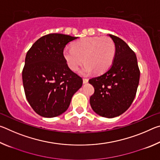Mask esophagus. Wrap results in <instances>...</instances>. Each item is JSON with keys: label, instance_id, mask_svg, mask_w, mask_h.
<instances>
[{"label": "esophagus", "instance_id": "esophagus-1", "mask_svg": "<svg viewBox=\"0 0 160 160\" xmlns=\"http://www.w3.org/2000/svg\"><path fill=\"white\" fill-rule=\"evenodd\" d=\"M88 82V78H83V83H87Z\"/></svg>", "mask_w": 160, "mask_h": 160}]
</instances>
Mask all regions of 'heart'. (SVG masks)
Returning <instances> with one entry per match:
<instances>
[{
	"label": "heart",
	"mask_w": 160,
	"mask_h": 160,
	"mask_svg": "<svg viewBox=\"0 0 160 160\" xmlns=\"http://www.w3.org/2000/svg\"><path fill=\"white\" fill-rule=\"evenodd\" d=\"M63 57L73 71L79 68L84 75L93 71L102 73L112 66L116 56V45L109 37H88L74 42L72 48H65Z\"/></svg>",
	"instance_id": "obj_1"
}]
</instances>
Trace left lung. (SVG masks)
Instances as JSON below:
<instances>
[{
  "instance_id": "1",
  "label": "left lung",
  "mask_w": 160,
  "mask_h": 160,
  "mask_svg": "<svg viewBox=\"0 0 160 160\" xmlns=\"http://www.w3.org/2000/svg\"><path fill=\"white\" fill-rule=\"evenodd\" d=\"M116 45V56L112 67L99 76L89 80L94 92L90 97L91 107L106 118L120 116L135 99L140 80L136 55L120 38L109 34Z\"/></svg>"
}]
</instances>
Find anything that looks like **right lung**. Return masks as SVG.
Returning <instances> with one entry per match:
<instances>
[{
  "instance_id": "add662e5",
  "label": "right lung",
  "mask_w": 160,
  "mask_h": 160,
  "mask_svg": "<svg viewBox=\"0 0 160 160\" xmlns=\"http://www.w3.org/2000/svg\"><path fill=\"white\" fill-rule=\"evenodd\" d=\"M78 37L48 34L39 38L27 53L22 70L26 98L37 114L52 118L68 108L82 79L72 71L63 57L68 43Z\"/></svg>"
}]
</instances>
